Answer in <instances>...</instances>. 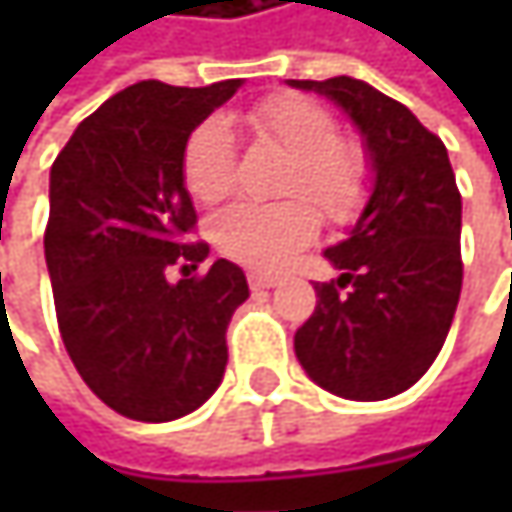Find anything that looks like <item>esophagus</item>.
Returning <instances> with one entry per match:
<instances>
[{"instance_id": "1", "label": "esophagus", "mask_w": 512, "mask_h": 512, "mask_svg": "<svg viewBox=\"0 0 512 512\" xmlns=\"http://www.w3.org/2000/svg\"><path fill=\"white\" fill-rule=\"evenodd\" d=\"M275 284H278V278L269 275V272H249V287H252V290H269V287H275Z\"/></svg>"}]
</instances>
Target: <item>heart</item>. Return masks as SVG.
<instances>
[{"instance_id":"obj_1","label":"heart","mask_w":512,"mask_h":512,"mask_svg":"<svg viewBox=\"0 0 512 512\" xmlns=\"http://www.w3.org/2000/svg\"><path fill=\"white\" fill-rule=\"evenodd\" d=\"M257 142L284 154L278 195L272 204H234L213 219V243L225 257L275 269L305 249L323 219L344 225L356 219L370 195V156L361 142L338 133V118L302 94H272L246 112ZM237 148L222 118H204L186 139L180 174L198 204H219L234 189ZM311 200L313 208L307 204Z\"/></svg>"}]
</instances>
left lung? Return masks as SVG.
<instances>
[{
  "label": "left lung",
  "mask_w": 512,
  "mask_h": 512,
  "mask_svg": "<svg viewBox=\"0 0 512 512\" xmlns=\"http://www.w3.org/2000/svg\"><path fill=\"white\" fill-rule=\"evenodd\" d=\"M341 103L367 139L376 186L326 257L317 308L293 347L308 376L347 400H385L436 361L462 290V198L448 151L403 103L361 79H290Z\"/></svg>",
  "instance_id": "8db88e82"
}]
</instances>
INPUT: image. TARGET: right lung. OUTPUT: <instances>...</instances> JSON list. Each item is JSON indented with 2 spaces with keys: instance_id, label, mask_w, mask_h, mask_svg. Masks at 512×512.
<instances>
[{
  "instance_id": "add662e5",
  "label": "right lung",
  "mask_w": 512,
  "mask_h": 512,
  "mask_svg": "<svg viewBox=\"0 0 512 512\" xmlns=\"http://www.w3.org/2000/svg\"><path fill=\"white\" fill-rule=\"evenodd\" d=\"M240 79L207 88L136 82L88 115L55 156L44 255L64 350L118 415L174 421L222 382L228 323L249 299L246 275L210 246L180 159L189 133ZM180 268L177 285L167 269Z\"/></svg>"
}]
</instances>
